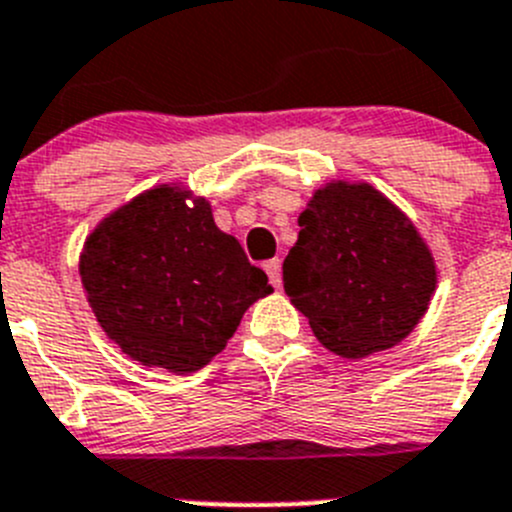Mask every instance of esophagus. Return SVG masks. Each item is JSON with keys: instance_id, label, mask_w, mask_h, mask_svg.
<instances>
[{"instance_id": "esophagus-1", "label": "esophagus", "mask_w": 512, "mask_h": 512, "mask_svg": "<svg viewBox=\"0 0 512 512\" xmlns=\"http://www.w3.org/2000/svg\"><path fill=\"white\" fill-rule=\"evenodd\" d=\"M265 273H267V278H270V285H273V288H280L283 278H280V260H278V257H275V260L265 262Z\"/></svg>"}]
</instances>
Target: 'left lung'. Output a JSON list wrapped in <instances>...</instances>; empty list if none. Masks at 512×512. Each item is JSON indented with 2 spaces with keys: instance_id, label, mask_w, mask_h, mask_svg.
Segmentation results:
<instances>
[{
  "instance_id": "8db88e82",
  "label": "left lung",
  "mask_w": 512,
  "mask_h": 512,
  "mask_svg": "<svg viewBox=\"0 0 512 512\" xmlns=\"http://www.w3.org/2000/svg\"><path fill=\"white\" fill-rule=\"evenodd\" d=\"M298 227L283 285L326 349L359 359L416 329L436 290V260L388 196L331 181L313 191Z\"/></svg>"
}]
</instances>
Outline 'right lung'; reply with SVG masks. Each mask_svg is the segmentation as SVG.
I'll return each instance as SVG.
<instances>
[{
  "instance_id": "add662e5",
  "label": "right lung",
  "mask_w": 512,
  "mask_h": 512,
  "mask_svg": "<svg viewBox=\"0 0 512 512\" xmlns=\"http://www.w3.org/2000/svg\"><path fill=\"white\" fill-rule=\"evenodd\" d=\"M104 334L127 357L176 375L201 370L227 347L247 308L273 293L211 204L163 183L114 209L78 260Z\"/></svg>"
}]
</instances>
